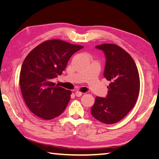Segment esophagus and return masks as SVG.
Returning a JSON list of instances; mask_svg holds the SVG:
<instances>
[{
	"label": "esophagus",
	"instance_id": "esophagus-1",
	"mask_svg": "<svg viewBox=\"0 0 159 159\" xmlns=\"http://www.w3.org/2000/svg\"><path fill=\"white\" fill-rule=\"evenodd\" d=\"M82 94H83V93L79 91V90H77V91L75 92V95H76L77 97H80L82 95Z\"/></svg>",
	"mask_w": 159,
	"mask_h": 159
}]
</instances>
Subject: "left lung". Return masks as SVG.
Instances as JSON below:
<instances>
[{
  "label": "left lung",
  "mask_w": 159,
  "mask_h": 159,
  "mask_svg": "<svg viewBox=\"0 0 159 159\" xmlns=\"http://www.w3.org/2000/svg\"><path fill=\"white\" fill-rule=\"evenodd\" d=\"M96 48L105 53L104 77L110 84L106 98H95L91 115L105 124H115L134 106L140 90L139 75L134 59L122 48L114 44Z\"/></svg>",
  "instance_id": "8db88e82"
}]
</instances>
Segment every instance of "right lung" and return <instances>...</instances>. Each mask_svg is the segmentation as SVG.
<instances>
[{"label":"right lung","mask_w":159,"mask_h":159,"mask_svg":"<svg viewBox=\"0 0 159 159\" xmlns=\"http://www.w3.org/2000/svg\"><path fill=\"white\" fill-rule=\"evenodd\" d=\"M83 47L50 39L34 48L25 57L20 85L25 102L33 114L49 120L64 111L71 91L55 85L52 79L61 75L70 57Z\"/></svg>","instance_id":"right-lung-1"}]
</instances>
